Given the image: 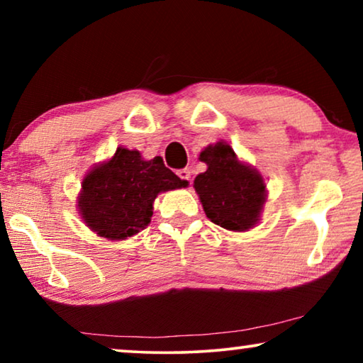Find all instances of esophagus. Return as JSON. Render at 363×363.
Segmentation results:
<instances>
[{
    "instance_id": "esophagus-1",
    "label": "esophagus",
    "mask_w": 363,
    "mask_h": 363,
    "mask_svg": "<svg viewBox=\"0 0 363 363\" xmlns=\"http://www.w3.org/2000/svg\"><path fill=\"white\" fill-rule=\"evenodd\" d=\"M177 176H179L182 181H186V182H190V177H192V171H190L189 168H184V169H179V171H177Z\"/></svg>"
}]
</instances>
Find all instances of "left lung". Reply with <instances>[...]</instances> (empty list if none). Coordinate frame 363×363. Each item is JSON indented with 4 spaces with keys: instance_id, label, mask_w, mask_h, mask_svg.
Wrapping results in <instances>:
<instances>
[{
    "instance_id": "1",
    "label": "left lung",
    "mask_w": 363,
    "mask_h": 363,
    "mask_svg": "<svg viewBox=\"0 0 363 363\" xmlns=\"http://www.w3.org/2000/svg\"><path fill=\"white\" fill-rule=\"evenodd\" d=\"M206 171L195 177L194 189L206 218L223 229L247 232L261 220L267 187L262 174L242 162L225 140L200 152Z\"/></svg>"
}]
</instances>
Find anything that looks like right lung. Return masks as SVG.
I'll return each instance as SVG.
<instances>
[{
    "label": "right lung",
    "instance_id": "right-lung-1",
    "mask_svg": "<svg viewBox=\"0 0 363 363\" xmlns=\"http://www.w3.org/2000/svg\"><path fill=\"white\" fill-rule=\"evenodd\" d=\"M186 186L164 167L162 157L145 160L139 150L118 147L113 157L83 177L77 210L97 235L120 242L150 224L158 194Z\"/></svg>",
    "mask_w": 363,
    "mask_h": 363
}]
</instances>
